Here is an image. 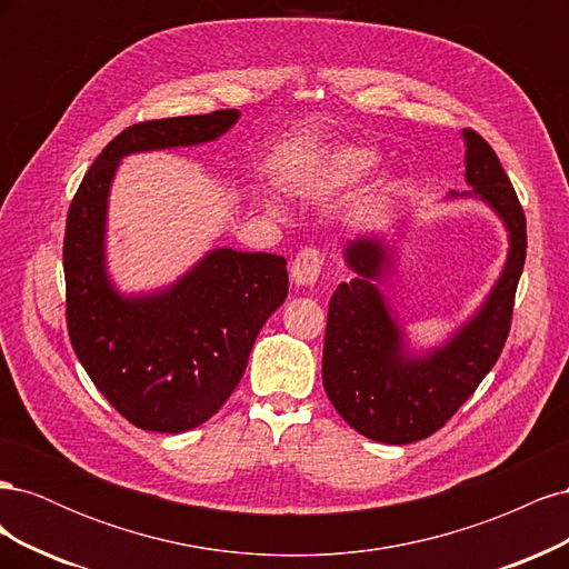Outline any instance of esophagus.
Returning a JSON list of instances; mask_svg holds the SVG:
<instances>
[{
	"label": "esophagus",
	"mask_w": 569,
	"mask_h": 569,
	"mask_svg": "<svg viewBox=\"0 0 569 569\" xmlns=\"http://www.w3.org/2000/svg\"><path fill=\"white\" fill-rule=\"evenodd\" d=\"M322 266H325V253L316 247H306L295 256V261H291V268H289L291 280L297 284H313L320 278Z\"/></svg>",
	"instance_id": "1"
}]
</instances>
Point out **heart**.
I'll return each instance as SVG.
<instances>
[{
	"label": "heart",
	"instance_id": "heart-1",
	"mask_svg": "<svg viewBox=\"0 0 569 569\" xmlns=\"http://www.w3.org/2000/svg\"><path fill=\"white\" fill-rule=\"evenodd\" d=\"M375 163V151L366 147H343L316 170H311V173H303V178H299L295 187L306 194H320L330 192V189L351 187L360 178H366Z\"/></svg>",
	"mask_w": 569,
	"mask_h": 569
}]
</instances>
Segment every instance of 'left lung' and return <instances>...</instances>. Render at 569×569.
I'll use <instances>...</instances> for the list:
<instances>
[{"mask_svg":"<svg viewBox=\"0 0 569 569\" xmlns=\"http://www.w3.org/2000/svg\"><path fill=\"white\" fill-rule=\"evenodd\" d=\"M465 142V176L475 194L506 220L510 253L489 301L449 347L427 360L406 358L399 330L372 284L387 266V251L372 237H356L343 247L358 278L341 282L330 299L322 385L339 416L375 441L410 443L435 435L496 366L510 335L515 291L527 256V218L491 144L470 128Z\"/></svg>","mask_w":569,"mask_h":569,"instance_id":"obj_1","label":"left lung"}]
</instances>
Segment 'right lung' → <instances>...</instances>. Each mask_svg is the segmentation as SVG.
I'll return each instance as SVG.
<instances>
[{
    "label": "right lung",
    "mask_w": 569,
    "mask_h": 569,
    "mask_svg": "<svg viewBox=\"0 0 569 569\" xmlns=\"http://www.w3.org/2000/svg\"><path fill=\"white\" fill-rule=\"evenodd\" d=\"M237 118V109H220L126 128L94 159L68 209V337L104 399L149 432H184L230 399L258 332L287 297V261L218 249L163 295L120 299L107 282L101 251L109 184L126 153L209 142Z\"/></svg>",
    "instance_id": "1"
}]
</instances>
